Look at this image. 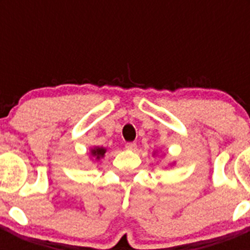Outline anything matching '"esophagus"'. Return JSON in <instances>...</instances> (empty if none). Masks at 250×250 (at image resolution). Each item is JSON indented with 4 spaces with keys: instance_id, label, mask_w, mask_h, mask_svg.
<instances>
[{
    "instance_id": "34e87169",
    "label": "esophagus",
    "mask_w": 250,
    "mask_h": 250,
    "mask_svg": "<svg viewBox=\"0 0 250 250\" xmlns=\"http://www.w3.org/2000/svg\"><path fill=\"white\" fill-rule=\"evenodd\" d=\"M125 147H126L127 150H136V144L135 143H126V145H125Z\"/></svg>"
}]
</instances>
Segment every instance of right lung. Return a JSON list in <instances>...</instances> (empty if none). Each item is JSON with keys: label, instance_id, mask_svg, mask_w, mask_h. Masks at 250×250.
<instances>
[{"label": "right lung", "instance_id": "add662e5", "mask_svg": "<svg viewBox=\"0 0 250 250\" xmlns=\"http://www.w3.org/2000/svg\"><path fill=\"white\" fill-rule=\"evenodd\" d=\"M91 155L94 156L96 160H100L101 158H104V155H105L106 152V149L105 147H100V146H96L94 147V149H91Z\"/></svg>", "mask_w": 250, "mask_h": 250}]
</instances>
